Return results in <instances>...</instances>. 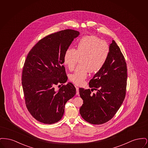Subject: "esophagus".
<instances>
[{
    "mask_svg": "<svg viewBox=\"0 0 148 148\" xmlns=\"http://www.w3.org/2000/svg\"><path fill=\"white\" fill-rule=\"evenodd\" d=\"M75 88H76V90H77V95H79V88L77 87V86H75Z\"/></svg>",
    "mask_w": 148,
    "mask_h": 148,
    "instance_id": "34e87169",
    "label": "esophagus"
}]
</instances>
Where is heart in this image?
I'll use <instances>...</instances> for the list:
<instances>
[{"label": "heart", "mask_w": 148, "mask_h": 148, "mask_svg": "<svg viewBox=\"0 0 148 148\" xmlns=\"http://www.w3.org/2000/svg\"><path fill=\"white\" fill-rule=\"evenodd\" d=\"M109 52L108 44L95 35L86 36L80 39L76 49L68 48L64 55V64L70 71L74 69L79 59L80 64L69 75L70 80L77 85L83 84L88 71L95 72L103 68Z\"/></svg>", "instance_id": "1"}]
</instances>
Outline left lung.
<instances>
[{"label":"left lung","instance_id":"left-lung-1","mask_svg":"<svg viewBox=\"0 0 148 148\" xmlns=\"http://www.w3.org/2000/svg\"><path fill=\"white\" fill-rule=\"evenodd\" d=\"M110 52L106 64L89 82V87L97 90L79 88L83 104L79 112L82 117L92 124H102L111 119L121 106L126 93L127 63L114 40L109 45Z\"/></svg>","mask_w":148,"mask_h":148}]
</instances>
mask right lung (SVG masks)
<instances>
[{"label":"right lung","mask_w":148,"mask_h":148,"mask_svg":"<svg viewBox=\"0 0 148 148\" xmlns=\"http://www.w3.org/2000/svg\"><path fill=\"white\" fill-rule=\"evenodd\" d=\"M79 34L77 31L66 29L48 35L35 44L26 58L21 79L25 104L31 115L42 123L59 121L66 103L76 94L71 83L57 91L55 86L68 80L64 55Z\"/></svg>","instance_id":"right-lung-1"}]
</instances>
